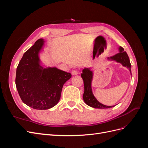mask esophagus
<instances>
[{
  "instance_id": "esophagus-1",
  "label": "esophagus",
  "mask_w": 148,
  "mask_h": 148,
  "mask_svg": "<svg viewBox=\"0 0 148 148\" xmlns=\"http://www.w3.org/2000/svg\"><path fill=\"white\" fill-rule=\"evenodd\" d=\"M71 74H72L73 75H77L78 74V71H77V70L71 71Z\"/></svg>"
}]
</instances>
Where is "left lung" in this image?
<instances>
[{"label":"left lung","instance_id":"left-lung-1","mask_svg":"<svg viewBox=\"0 0 148 148\" xmlns=\"http://www.w3.org/2000/svg\"><path fill=\"white\" fill-rule=\"evenodd\" d=\"M109 59L115 60L119 63H121L123 66H126L129 69L130 71L132 74L131 70V64L130 62L129 57L127 52L124 51V49L122 47H119V52L117 54L112 56ZM82 78L83 79L84 82V91L83 94V100L86 104L94 108L97 109H108L111 108L113 106H107L100 103L98 101L96 97L94 96L92 89H91V82L92 78V71L90 70L89 69H84L83 70V72L81 74Z\"/></svg>","mask_w":148,"mask_h":148}]
</instances>
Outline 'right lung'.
Wrapping results in <instances>:
<instances>
[{"instance_id": "right-lung-1", "label": "right lung", "mask_w": 148, "mask_h": 148, "mask_svg": "<svg viewBox=\"0 0 148 148\" xmlns=\"http://www.w3.org/2000/svg\"><path fill=\"white\" fill-rule=\"evenodd\" d=\"M44 41L39 39L25 52L17 66L15 84L25 104L34 109L46 110L59 101L62 88L69 79L70 73L56 67L44 69L39 64L38 53Z\"/></svg>"}]
</instances>
